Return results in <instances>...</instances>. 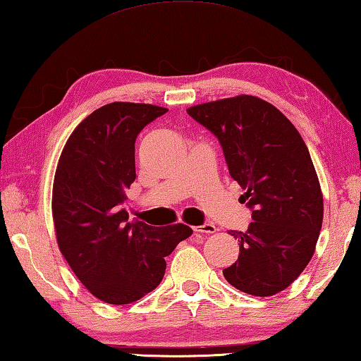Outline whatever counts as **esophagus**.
Segmentation results:
<instances>
[{
    "mask_svg": "<svg viewBox=\"0 0 361 361\" xmlns=\"http://www.w3.org/2000/svg\"><path fill=\"white\" fill-rule=\"evenodd\" d=\"M193 229H195V233H201V234H214L216 231L215 224H212V223H204V224H201V226H196Z\"/></svg>",
    "mask_w": 361,
    "mask_h": 361,
    "instance_id": "1",
    "label": "esophagus"
}]
</instances>
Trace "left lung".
Masks as SVG:
<instances>
[{"mask_svg":"<svg viewBox=\"0 0 361 361\" xmlns=\"http://www.w3.org/2000/svg\"><path fill=\"white\" fill-rule=\"evenodd\" d=\"M187 113L219 138L253 212L245 233L231 231L240 253L223 275L245 294L275 295L307 267L322 228L324 200L308 147L278 108L255 96L207 102Z\"/></svg>","mask_w":361,"mask_h":361,"instance_id":"8db88e82","label":"left lung"}]
</instances>
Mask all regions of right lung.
<instances>
[{"label": "right lung", "instance_id": "right-lung-1", "mask_svg": "<svg viewBox=\"0 0 361 361\" xmlns=\"http://www.w3.org/2000/svg\"><path fill=\"white\" fill-rule=\"evenodd\" d=\"M168 110L113 102L80 122L53 182V221L61 253L94 297L110 305L140 300L159 286L165 257L192 235L187 224L149 226L122 209L135 174V141Z\"/></svg>", "mask_w": 361, "mask_h": 361}]
</instances>
